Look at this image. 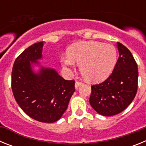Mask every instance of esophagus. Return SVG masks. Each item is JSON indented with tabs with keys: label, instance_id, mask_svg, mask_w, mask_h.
<instances>
[{
	"label": "esophagus",
	"instance_id": "esophagus-1",
	"mask_svg": "<svg viewBox=\"0 0 146 146\" xmlns=\"http://www.w3.org/2000/svg\"><path fill=\"white\" fill-rule=\"evenodd\" d=\"M81 85H82V82H80V81H76L75 82V88L77 89L79 86H80Z\"/></svg>",
	"mask_w": 146,
	"mask_h": 146
}]
</instances>
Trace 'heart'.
<instances>
[{
    "label": "heart",
    "mask_w": 146,
    "mask_h": 146,
    "mask_svg": "<svg viewBox=\"0 0 146 146\" xmlns=\"http://www.w3.org/2000/svg\"><path fill=\"white\" fill-rule=\"evenodd\" d=\"M116 50L111 44L99 42H81L69 48L68 55L61 58L63 66L80 65V70L86 80L98 82L110 74L116 63Z\"/></svg>",
    "instance_id": "b5f03b06"
}]
</instances>
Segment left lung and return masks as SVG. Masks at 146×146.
Returning a JSON list of instances; mask_svg holds the SVG:
<instances>
[{
	"label": "left lung",
	"instance_id": "obj_1",
	"mask_svg": "<svg viewBox=\"0 0 146 146\" xmlns=\"http://www.w3.org/2000/svg\"><path fill=\"white\" fill-rule=\"evenodd\" d=\"M119 57L112 74L99 84L91 86L89 102L94 110L104 116L124 110L137 91L138 69L133 55L124 45L117 42Z\"/></svg>",
	"mask_w": 146,
	"mask_h": 146
}]
</instances>
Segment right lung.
Instances as JSON below:
<instances>
[{
  "label": "right lung",
  "mask_w": 146,
  "mask_h": 146,
  "mask_svg": "<svg viewBox=\"0 0 146 146\" xmlns=\"http://www.w3.org/2000/svg\"><path fill=\"white\" fill-rule=\"evenodd\" d=\"M44 42L25 49L16 58L11 72V89L19 106L28 116L43 123L60 119L75 91L74 80H66L52 69L38 73L31 64L42 58Z\"/></svg>",
  "instance_id": "right-lung-1"
}]
</instances>
